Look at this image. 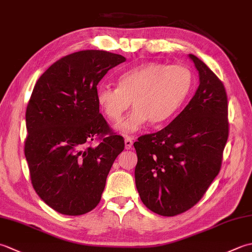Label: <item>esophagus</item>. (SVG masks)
Here are the masks:
<instances>
[{"label":"esophagus","mask_w":252,"mask_h":252,"mask_svg":"<svg viewBox=\"0 0 252 252\" xmlns=\"http://www.w3.org/2000/svg\"><path fill=\"white\" fill-rule=\"evenodd\" d=\"M125 144H126V149H132V147H133V138L131 136H126Z\"/></svg>","instance_id":"34e87169"}]
</instances>
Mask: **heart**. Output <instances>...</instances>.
Segmentation results:
<instances>
[{
	"instance_id": "obj_1",
	"label": "heart",
	"mask_w": 252,
	"mask_h": 252,
	"mask_svg": "<svg viewBox=\"0 0 252 252\" xmlns=\"http://www.w3.org/2000/svg\"><path fill=\"white\" fill-rule=\"evenodd\" d=\"M191 87L189 69L149 62L122 72L118 88L99 84L96 100L107 119L115 123L123 119L132 101L134 110L119 126L123 133H132L148 121L159 126L171 119L189 97Z\"/></svg>"
}]
</instances>
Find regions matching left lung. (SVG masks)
Instances as JSON below:
<instances>
[{
	"instance_id": "1",
	"label": "left lung",
	"mask_w": 252,
	"mask_h": 252,
	"mask_svg": "<svg viewBox=\"0 0 252 252\" xmlns=\"http://www.w3.org/2000/svg\"><path fill=\"white\" fill-rule=\"evenodd\" d=\"M199 87L162 130L137 138L135 184L144 205L163 217L194 207L220 172L228 138L227 95L205 63L189 54Z\"/></svg>"
}]
</instances>
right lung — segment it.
Returning <instances> with one entry per match:
<instances>
[{
    "label": "right lung",
    "instance_id": "obj_1",
    "mask_svg": "<svg viewBox=\"0 0 252 252\" xmlns=\"http://www.w3.org/2000/svg\"><path fill=\"white\" fill-rule=\"evenodd\" d=\"M125 61L106 51L72 53L53 63L32 91L25 140L31 183L62 215L81 216L98 205L111 165L125 149L96 100L101 78Z\"/></svg>",
    "mask_w": 252,
    "mask_h": 252
}]
</instances>
